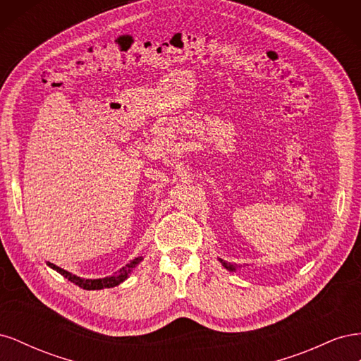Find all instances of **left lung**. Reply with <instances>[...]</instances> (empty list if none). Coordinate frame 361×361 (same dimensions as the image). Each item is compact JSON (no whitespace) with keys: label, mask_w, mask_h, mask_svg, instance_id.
I'll return each mask as SVG.
<instances>
[{"label":"left lung","mask_w":361,"mask_h":361,"mask_svg":"<svg viewBox=\"0 0 361 361\" xmlns=\"http://www.w3.org/2000/svg\"><path fill=\"white\" fill-rule=\"evenodd\" d=\"M221 264H223V267H224V268L231 269V271H235V267H233L232 264H228V262H224V260H221Z\"/></svg>","instance_id":"1"}]
</instances>
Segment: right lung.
<instances>
[{
  "label": "right lung",
  "mask_w": 361,
  "mask_h": 361,
  "mask_svg": "<svg viewBox=\"0 0 361 361\" xmlns=\"http://www.w3.org/2000/svg\"><path fill=\"white\" fill-rule=\"evenodd\" d=\"M140 260H141V259L137 257V259H134L133 262H130L129 265H126L125 268H122L120 271L114 272L113 276L105 277V279H94V280H87V279L76 277V276L71 274V272L64 271V269L56 267L54 264H49V262H48V265H49L52 269H56L57 272H60V274L66 277L69 281L75 283L76 286H80V288L87 289V290H94V289H104V288H114V286L120 285V283H122V281L128 277V274L130 272V268H134Z\"/></svg>",
  "instance_id": "right-lung-1"
}]
</instances>
